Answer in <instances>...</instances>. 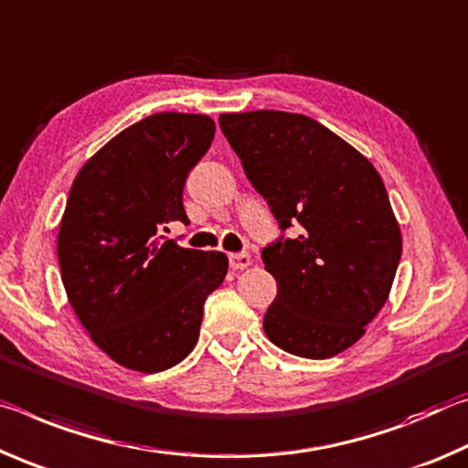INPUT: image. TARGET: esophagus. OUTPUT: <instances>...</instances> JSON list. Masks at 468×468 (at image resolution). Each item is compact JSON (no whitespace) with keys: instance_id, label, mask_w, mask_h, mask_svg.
Returning <instances> with one entry per match:
<instances>
[{"instance_id":"obj_1","label":"esophagus","mask_w":468,"mask_h":468,"mask_svg":"<svg viewBox=\"0 0 468 468\" xmlns=\"http://www.w3.org/2000/svg\"><path fill=\"white\" fill-rule=\"evenodd\" d=\"M250 263L252 259L249 252H234V255H229V267H232V270H247Z\"/></svg>"}]
</instances>
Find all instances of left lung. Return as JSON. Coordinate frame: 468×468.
<instances>
[{
    "instance_id": "left-lung-1",
    "label": "left lung",
    "mask_w": 468,
    "mask_h": 468,
    "mask_svg": "<svg viewBox=\"0 0 468 468\" xmlns=\"http://www.w3.org/2000/svg\"><path fill=\"white\" fill-rule=\"evenodd\" d=\"M244 174L296 239L263 249L278 296L263 329L275 346L329 358L363 338L386 304L402 234L384 180L361 151L303 113H221Z\"/></svg>"
}]
</instances>
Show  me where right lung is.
I'll list each match as a JSON object with an SVG mask.
<instances>
[{
	"label": "right lung",
	"instance_id": "1",
	"mask_svg": "<svg viewBox=\"0 0 468 468\" xmlns=\"http://www.w3.org/2000/svg\"><path fill=\"white\" fill-rule=\"evenodd\" d=\"M213 134L203 113H153L105 143L72 182L58 232L61 282L90 340L126 369L184 361L205 298L228 273L224 252L155 236L167 221H188L182 188Z\"/></svg>",
	"mask_w": 468,
	"mask_h": 468
}]
</instances>
